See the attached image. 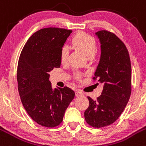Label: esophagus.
I'll return each instance as SVG.
<instances>
[{"instance_id":"esophagus-1","label":"esophagus","mask_w":146,"mask_h":146,"mask_svg":"<svg viewBox=\"0 0 146 146\" xmlns=\"http://www.w3.org/2000/svg\"><path fill=\"white\" fill-rule=\"evenodd\" d=\"M76 96H82V95H83V92H82L81 90H77V91L76 92Z\"/></svg>"}]
</instances>
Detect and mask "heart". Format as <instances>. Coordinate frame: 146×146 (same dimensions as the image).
<instances>
[{"mask_svg": "<svg viewBox=\"0 0 146 146\" xmlns=\"http://www.w3.org/2000/svg\"><path fill=\"white\" fill-rule=\"evenodd\" d=\"M72 42L76 47L82 50L87 56H93L97 51V45L94 38L84 32H79L75 35L72 39ZM69 49L67 46H64L61 48L60 52V59L63 64L68 61ZM77 77L80 78L81 75L77 73Z\"/></svg>", "mask_w": 146, "mask_h": 146, "instance_id": "1", "label": "heart"}]
</instances>
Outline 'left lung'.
<instances>
[{"mask_svg":"<svg viewBox=\"0 0 146 146\" xmlns=\"http://www.w3.org/2000/svg\"><path fill=\"white\" fill-rule=\"evenodd\" d=\"M95 34L101 44V58L94 80L104 83L101 95L90 102L85 111L87 124L96 128L113 124L120 116L131 92V66L125 44L114 33L99 31Z\"/></svg>","mask_w":146,"mask_h":146,"instance_id":"obj_1","label":"left lung"}]
</instances>
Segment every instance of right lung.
<instances>
[{
	"label": "right lung",
	"instance_id": "right-lung-1",
	"mask_svg": "<svg viewBox=\"0 0 146 146\" xmlns=\"http://www.w3.org/2000/svg\"><path fill=\"white\" fill-rule=\"evenodd\" d=\"M71 30L45 28L33 33L24 46L17 66L19 96L29 115L38 125L55 127L75 97L68 87L53 90L50 74L61 66L60 52Z\"/></svg>",
	"mask_w": 146,
	"mask_h": 146
}]
</instances>
